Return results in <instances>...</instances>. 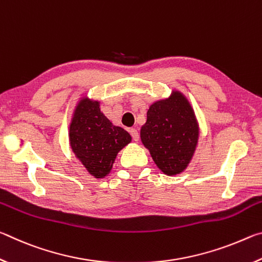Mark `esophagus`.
<instances>
[{
	"label": "esophagus",
	"instance_id": "1",
	"mask_svg": "<svg viewBox=\"0 0 262 262\" xmlns=\"http://www.w3.org/2000/svg\"><path fill=\"white\" fill-rule=\"evenodd\" d=\"M129 133H130V135H132V137H133V140H134V141H139L140 135H139V132H137V129H135V128H130Z\"/></svg>",
	"mask_w": 262,
	"mask_h": 262
}]
</instances>
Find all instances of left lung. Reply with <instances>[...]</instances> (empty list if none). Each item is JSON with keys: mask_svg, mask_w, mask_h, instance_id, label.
Masks as SVG:
<instances>
[{"mask_svg": "<svg viewBox=\"0 0 262 262\" xmlns=\"http://www.w3.org/2000/svg\"><path fill=\"white\" fill-rule=\"evenodd\" d=\"M199 129L194 112L179 92L150 106L141 140L165 174L183 172L196 147Z\"/></svg>", "mask_w": 262, "mask_h": 262, "instance_id": "obj_1", "label": "left lung"}]
</instances>
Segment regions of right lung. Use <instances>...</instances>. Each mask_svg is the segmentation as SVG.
I'll return each mask as SVG.
<instances>
[{
	"instance_id": "1",
	"label": "right lung",
	"mask_w": 262,
	"mask_h": 262,
	"mask_svg": "<svg viewBox=\"0 0 262 262\" xmlns=\"http://www.w3.org/2000/svg\"><path fill=\"white\" fill-rule=\"evenodd\" d=\"M70 145L77 158L96 178H104L118 152L132 141L121 127L113 126L100 112L98 101L82 99L70 125Z\"/></svg>"
}]
</instances>
